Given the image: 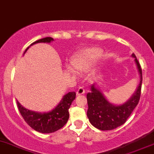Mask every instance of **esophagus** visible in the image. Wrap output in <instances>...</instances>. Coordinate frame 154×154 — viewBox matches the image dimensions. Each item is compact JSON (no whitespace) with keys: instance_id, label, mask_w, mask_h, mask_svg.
<instances>
[{"instance_id":"34e87169","label":"esophagus","mask_w":154,"mask_h":154,"mask_svg":"<svg viewBox=\"0 0 154 154\" xmlns=\"http://www.w3.org/2000/svg\"><path fill=\"white\" fill-rule=\"evenodd\" d=\"M85 93V91L84 88L83 87H79L78 88V90H77V91H76V94L77 95H81Z\"/></svg>"}]
</instances>
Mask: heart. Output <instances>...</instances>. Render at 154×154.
<instances>
[{
    "label": "heart",
    "instance_id": "b5f03b06",
    "mask_svg": "<svg viewBox=\"0 0 154 154\" xmlns=\"http://www.w3.org/2000/svg\"><path fill=\"white\" fill-rule=\"evenodd\" d=\"M101 51L99 48H91L84 50L72 60L73 66L75 69L80 71H85L91 68L92 65L100 57ZM66 70L68 72L73 73L71 67L67 66Z\"/></svg>",
    "mask_w": 154,
    "mask_h": 154
}]
</instances>
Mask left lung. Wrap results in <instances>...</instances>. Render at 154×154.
<instances>
[{
    "label": "left lung",
    "instance_id": "1",
    "mask_svg": "<svg viewBox=\"0 0 154 154\" xmlns=\"http://www.w3.org/2000/svg\"><path fill=\"white\" fill-rule=\"evenodd\" d=\"M131 56L134 58L138 69L140 83L134 94L128 101L121 105L112 104L94 84L91 87V92L87 94L88 105V118L91 124L98 129L102 131L112 130L123 125L138 103L141 90L142 70L135 55L132 54Z\"/></svg>",
    "mask_w": 154,
    "mask_h": 154
}]
</instances>
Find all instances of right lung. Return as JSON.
<instances>
[{
  "instance_id": "add662e5",
  "label": "right lung",
  "mask_w": 154,
  "mask_h": 154,
  "mask_svg": "<svg viewBox=\"0 0 154 154\" xmlns=\"http://www.w3.org/2000/svg\"><path fill=\"white\" fill-rule=\"evenodd\" d=\"M53 41L54 38L51 37L44 38L35 42L30 46L37 43H51ZM29 48V47H28L24 54ZM75 98V92H69L64 95L61 101L56 107L47 112H38L29 110L23 107L18 101L17 106L22 116L31 128L38 132L47 134L57 131L66 125L69 117V109Z\"/></svg>"
}]
</instances>
